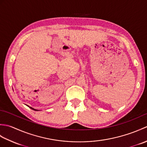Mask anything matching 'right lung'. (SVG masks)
<instances>
[{
    "label": "right lung",
    "mask_w": 147,
    "mask_h": 147,
    "mask_svg": "<svg viewBox=\"0 0 147 147\" xmlns=\"http://www.w3.org/2000/svg\"><path fill=\"white\" fill-rule=\"evenodd\" d=\"M27 106H28V105H27ZM28 107L30 108V109H32V110H33V111H38V110H36V109H33V108H32V107H30V106H28Z\"/></svg>",
    "instance_id": "1"
}]
</instances>
